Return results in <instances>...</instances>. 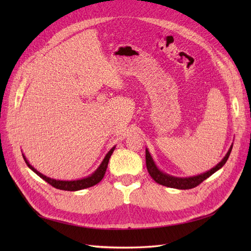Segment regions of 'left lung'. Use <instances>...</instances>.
<instances>
[{"label": "left lung", "mask_w": 251, "mask_h": 251, "mask_svg": "<svg viewBox=\"0 0 251 251\" xmlns=\"http://www.w3.org/2000/svg\"><path fill=\"white\" fill-rule=\"evenodd\" d=\"M232 148H233V146H231V148L228 149L226 155L223 157L222 161L219 164H217L214 168H211L210 170H208V172L201 174V175H197V176H194V177H189V178L174 177V176H169L167 174L161 172V170L157 168L155 163H154L151 154L148 151V149H146L147 169H148L149 174H150V176L152 177V179L159 184L168 186V188H174V189H179V190L193 189V188H195V186L201 184L202 181L206 180L207 178H209L212 174H215L217 172V170L222 168L223 165L226 163L228 156H230Z\"/></svg>", "instance_id": "1"}]
</instances>
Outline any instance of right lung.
Masks as SVG:
<instances>
[{
	"mask_svg": "<svg viewBox=\"0 0 251 251\" xmlns=\"http://www.w3.org/2000/svg\"><path fill=\"white\" fill-rule=\"evenodd\" d=\"M115 147H113L111 149V150L108 152V154H106L105 157L103 158L102 163L100 164V166L96 169V172L94 174H92L90 176H88V177L86 178H83V179H79V180H72V181H63V180H56V179H51V178H49L46 177V176H44L43 174H41L37 172V170L32 167L31 165L29 164V162L26 161L25 156L23 154L24 156V159L25 164L28 165V167L33 170V172L37 175L40 176V177L45 180L47 183H50L51 186H54V188L56 189H59V190H65V191H78V190H83V189H86V188H90V186H93L95 184L99 183L101 180H102L103 176L105 174V170H106V167H108V164H109V159L112 155V153H113Z\"/></svg>",
	"mask_w": 251,
	"mask_h": 251,
	"instance_id": "add662e5",
	"label": "right lung"
}]
</instances>
